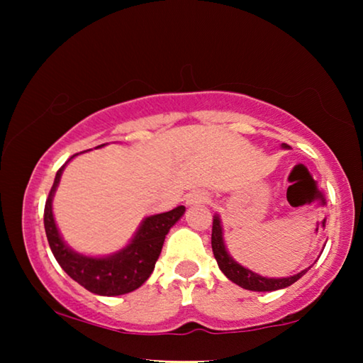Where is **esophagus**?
Here are the masks:
<instances>
[{
    "mask_svg": "<svg viewBox=\"0 0 363 363\" xmlns=\"http://www.w3.org/2000/svg\"><path fill=\"white\" fill-rule=\"evenodd\" d=\"M200 203H208V196L201 192H194L187 195V205H200Z\"/></svg>",
    "mask_w": 363,
    "mask_h": 363,
    "instance_id": "1",
    "label": "esophagus"
}]
</instances>
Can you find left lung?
Here are the masks:
<instances>
[{
    "label": "left lung",
    "instance_id": "left-lung-1",
    "mask_svg": "<svg viewBox=\"0 0 363 363\" xmlns=\"http://www.w3.org/2000/svg\"><path fill=\"white\" fill-rule=\"evenodd\" d=\"M284 149H290V145L281 144ZM211 247H213V255L216 257L219 269L223 270L224 275L233 284L238 286L245 288V290L250 291H275L281 290V288H286L293 285L294 281L299 280L303 275L309 270L307 267L301 270L299 274L291 275V277H284V279H267L262 277L259 274H255L253 270L243 267L242 264H238L233 257L227 253L224 237H223V225H220V219L216 214L213 219V232H211Z\"/></svg>",
    "mask_w": 363,
    "mask_h": 363
}]
</instances>
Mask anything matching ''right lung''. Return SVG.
<instances>
[{
	"label": "right lung",
	"instance_id": "obj_1",
	"mask_svg": "<svg viewBox=\"0 0 363 363\" xmlns=\"http://www.w3.org/2000/svg\"><path fill=\"white\" fill-rule=\"evenodd\" d=\"M104 145L106 144L97 145L96 149H101ZM73 157L69 158V162ZM67 163L57 171L45 205V230L54 257L73 280L94 294L120 296V294L138 290L150 277L158 256L162 253L164 237L171 227L182 218L186 208L177 206L168 213L145 218L140 223L133 240L113 255L93 257L77 253L60 237L52 214V196Z\"/></svg>",
	"mask_w": 363,
	"mask_h": 363
}]
</instances>
